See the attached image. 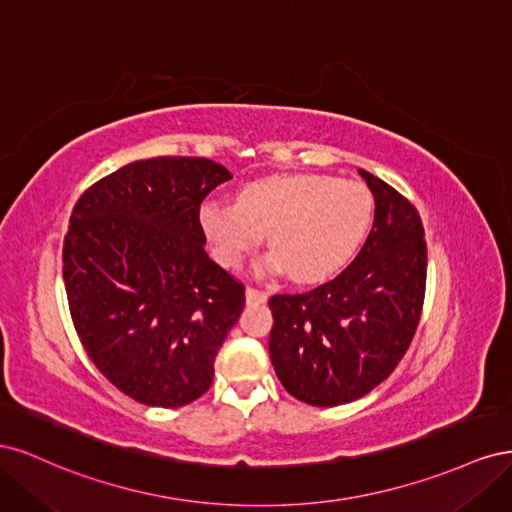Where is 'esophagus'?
I'll list each match as a JSON object with an SVG mask.
<instances>
[{
	"instance_id": "esophagus-1",
	"label": "esophagus",
	"mask_w": 512,
	"mask_h": 512,
	"mask_svg": "<svg viewBox=\"0 0 512 512\" xmlns=\"http://www.w3.org/2000/svg\"><path fill=\"white\" fill-rule=\"evenodd\" d=\"M245 301H247V305L265 303V301H267V292L256 290V288H247V290H245Z\"/></svg>"
}]
</instances>
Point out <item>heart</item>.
Wrapping results in <instances>:
<instances>
[{
    "mask_svg": "<svg viewBox=\"0 0 512 512\" xmlns=\"http://www.w3.org/2000/svg\"><path fill=\"white\" fill-rule=\"evenodd\" d=\"M374 224V200L359 181L324 175L260 179L237 203L211 200L200 207V226L215 254L239 267L267 235L269 273H290L299 284L331 280L361 252Z\"/></svg>",
    "mask_w": 512,
    "mask_h": 512,
    "instance_id": "obj_1",
    "label": "heart"
}]
</instances>
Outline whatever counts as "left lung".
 I'll return each instance as SVG.
<instances>
[{
    "label": "left lung",
    "mask_w": 512,
    "mask_h": 512,
    "mask_svg": "<svg viewBox=\"0 0 512 512\" xmlns=\"http://www.w3.org/2000/svg\"><path fill=\"white\" fill-rule=\"evenodd\" d=\"M374 226L352 265L305 294L269 299V354L284 389L309 406L350 404L389 378L406 354L425 297L427 245L416 209L359 168Z\"/></svg>",
    "instance_id": "1"
}]
</instances>
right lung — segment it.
I'll return each instance as SVG.
<instances>
[{"label": "right lung", "instance_id": "add662e5", "mask_svg": "<svg viewBox=\"0 0 512 512\" xmlns=\"http://www.w3.org/2000/svg\"><path fill=\"white\" fill-rule=\"evenodd\" d=\"M232 175L207 158L126 164L79 198L64 241L72 322L121 393L179 408L213 382L245 288L205 252V196Z\"/></svg>", "mask_w": 512, "mask_h": 512}]
</instances>
